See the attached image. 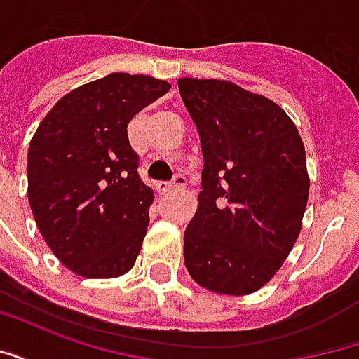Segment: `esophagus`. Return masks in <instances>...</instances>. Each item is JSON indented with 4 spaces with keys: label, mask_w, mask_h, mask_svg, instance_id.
Masks as SVG:
<instances>
[{
    "label": "esophagus",
    "mask_w": 359,
    "mask_h": 359,
    "mask_svg": "<svg viewBox=\"0 0 359 359\" xmlns=\"http://www.w3.org/2000/svg\"><path fill=\"white\" fill-rule=\"evenodd\" d=\"M184 187H187V179L182 175H177L175 182H161V184H157V192L159 194H169L172 190H180V188Z\"/></svg>",
    "instance_id": "34e87169"
}]
</instances>
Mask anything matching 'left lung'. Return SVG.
<instances>
[{"label":"left lung","mask_w":359,"mask_h":359,"mask_svg":"<svg viewBox=\"0 0 359 359\" xmlns=\"http://www.w3.org/2000/svg\"><path fill=\"white\" fill-rule=\"evenodd\" d=\"M179 90L203 154L187 269L211 292H256L300 234L309 196L302 136L280 105L234 82L179 79Z\"/></svg>","instance_id":"obj_1"}]
</instances>
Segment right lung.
Masks as SVG:
<instances>
[{
  "mask_svg": "<svg viewBox=\"0 0 359 359\" xmlns=\"http://www.w3.org/2000/svg\"><path fill=\"white\" fill-rule=\"evenodd\" d=\"M169 90L154 76L111 73L63 95L36 128L28 203L51 252L81 277H121L140 254L154 192L126 126Z\"/></svg>",
  "mask_w": 359,
  "mask_h": 359,
  "instance_id": "right-lung-1",
  "label": "right lung"
}]
</instances>
